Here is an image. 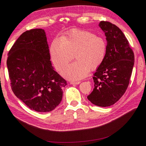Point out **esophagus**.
Listing matches in <instances>:
<instances>
[{
	"instance_id": "34e87169",
	"label": "esophagus",
	"mask_w": 146,
	"mask_h": 146,
	"mask_svg": "<svg viewBox=\"0 0 146 146\" xmlns=\"http://www.w3.org/2000/svg\"><path fill=\"white\" fill-rule=\"evenodd\" d=\"M80 83V82H70V83L71 85H78Z\"/></svg>"
}]
</instances>
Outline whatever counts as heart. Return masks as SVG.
I'll return each mask as SVG.
<instances>
[{"instance_id":"1","label":"heart","mask_w":146,"mask_h":146,"mask_svg":"<svg viewBox=\"0 0 146 146\" xmlns=\"http://www.w3.org/2000/svg\"><path fill=\"white\" fill-rule=\"evenodd\" d=\"M107 44L103 37L85 30H74L52 42L50 56L56 70H61L73 59L76 61L61 71L64 78L73 81L86 78L90 68L95 70L104 61Z\"/></svg>"}]
</instances>
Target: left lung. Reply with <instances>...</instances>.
Wrapping results in <instances>:
<instances>
[{
    "mask_svg": "<svg viewBox=\"0 0 146 146\" xmlns=\"http://www.w3.org/2000/svg\"><path fill=\"white\" fill-rule=\"evenodd\" d=\"M99 27L107 41L105 58L93 77L94 89L88 99L93 104L109 106L122 96L128 86L134 54L124 33L115 25L101 21Z\"/></svg>",
    "mask_w": 146,
    "mask_h": 146,
    "instance_id": "obj_1",
    "label": "left lung"
}]
</instances>
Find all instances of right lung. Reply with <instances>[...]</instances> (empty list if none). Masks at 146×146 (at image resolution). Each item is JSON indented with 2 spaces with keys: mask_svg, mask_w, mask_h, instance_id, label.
Listing matches in <instances>:
<instances>
[{
  "mask_svg": "<svg viewBox=\"0 0 146 146\" xmlns=\"http://www.w3.org/2000/svg\"><path fill=\"white\" fill-rule=\"evenodd\" d=\"M7 67L13 92L31 110L47 112L60 104L67 83L51 66L44 29L21 34L9 51Z\"/></svg>",
  "mask_w": 146,
  "mask_h": 146,
  "instance_id": "add662e5",
  "label": "right lung"
}]
</instances>
